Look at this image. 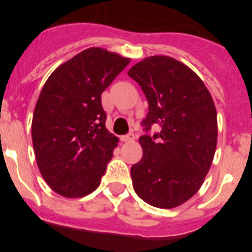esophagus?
Listing matches in <instances>:
<instances>
[{"mask_svg": "<svg viewBox=\"0 0 252 252\" xmlns=\"http://www.w3.org/2000/svg\"><path fill=\"white\" fill-rule=\"evenodd\" d=\"M121 140L124 142H132V141H135V135H133V133H128V135H125V136H122Z\"/></svg>", "mask_w": 252, "mask_h": 252, "instance_id": "34e87169", "label": "esophagus"}]
</instances>
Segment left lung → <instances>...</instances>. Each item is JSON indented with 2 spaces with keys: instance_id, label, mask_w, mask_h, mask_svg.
<instances>
[{
  "instance_id": "left-lung-1",
  "label": "left lung",
  "mask_w": 252,
  "mask_h": 252,
  "mask_svg": "<svg viewBox=\"0 0 252 252\" xmlns=\"http://www.w3.org/2000/svg\"><path fill=\"white\" fill-rule=\"evenodd\" d=\"M149 102L144 125H160L139 139L142 158L131 168L133 189L150 206L170 209L199 190L217 146V111L203 81L165 55L142 59L128 70Z\"/></svg>"
}]
</instances>
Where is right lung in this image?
I'll return each instance as SVG.
<instances>
[{
	"instance_id": "obj_1",
	"label": "right lung",
	"mask_w": 252,
	"mask_h": 252,
	"mask_svg": "<svg viewBox=\"0 0 252 252\" xmlns=\"http://www.w3.org/2000/svg\"><path fill=\"white\" fill-rule=\"evenodd\" d=\"M130 60L106 49H86L44 84L31 136L40 173L58 194L81 198L101 184L119 142L104 125L101 94Z\"/></svg>"
}]
</instances>
